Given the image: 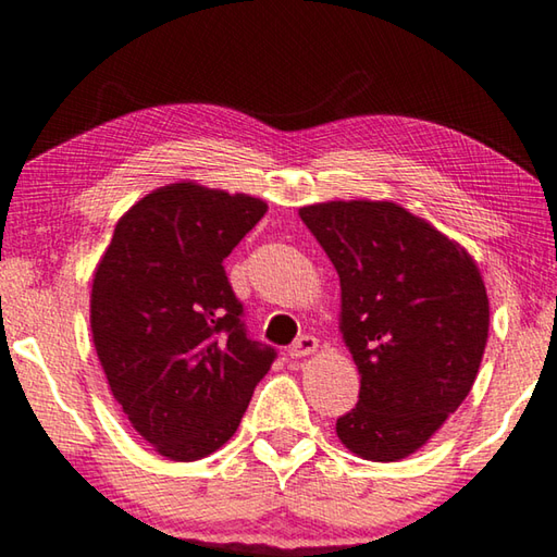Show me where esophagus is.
<instances>
[{
    "label": "esophagus",
    "instance_id": "obj_1",
    "mask_svg": "<svg viewBox=\"0 0 557 557\" xmlns=\"http://www.w3.org/2000/svg\"><path fill=\"white\" fill-rule=\"evenodd\" d=\"M319 348V341L313 336H299L295 343L289 346V358H305L311 356L313 350Z\"/></svg>",
    "mask_w": 557,
    "mask_h": 557
}]
</instances>
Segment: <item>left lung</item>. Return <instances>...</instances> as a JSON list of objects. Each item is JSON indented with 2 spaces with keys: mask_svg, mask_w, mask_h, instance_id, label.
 <instances>
[{
  "mask_svg": "<svg viewBox=\"0 0 557 557\" xmlns=\"http://www.w3.org/2000/svg\"><path fill=\"white\" fill-rule=\"evenodd\" d=\"M299 216L341 277V331L360 372L338 438L366 460L407 458L478 377L490 331L480 270L392 201H329Z\"/></svg>",
  "mask_w": 557,
  "mask_h": 557,
  "instance_id": "1",
  "label": "left lung"
}]
</instances>
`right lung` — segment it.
<instances>
[{
	"label": "right lung",
	"instance_id": "add662e5",
	"mask_svg": "<svg viewBox=\"0 0 557 557\" xmlns=\"http://www.w3.org/2000/svg\"><path fill=\"white\" fill-rule=\"evenodd\" d=\"M268 205L191 182L160 187L119 219L99 260L89 323L111 394L170 460L234 436L277 350L250 338L224 260Z\"/></svg>",
	"mask_w": 557,
	"mask_h": 557
}]
</instances>
